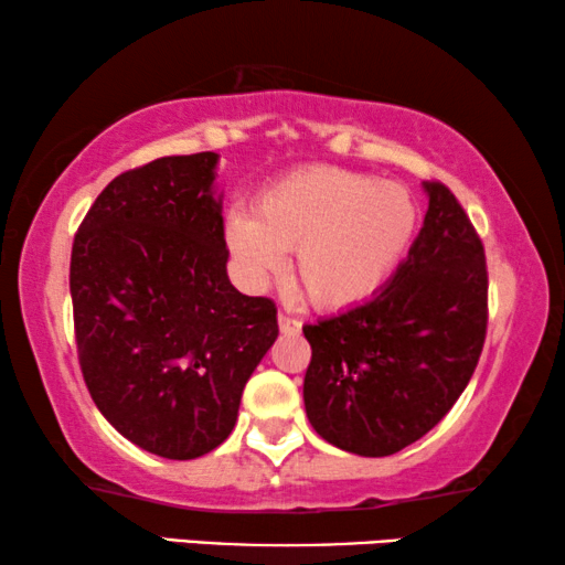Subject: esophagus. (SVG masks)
<instances>
[{
  "label": "esophagus",
  "instance_id": "obj_1",
  "mask_svg": "<svg viewBox=\"0 0 565 565\" xmlns=\"http://www.w3.org/2000/svg\"><path fill=\"white\" fill-rule=\"evenodd\" d=\"M277 323H280L282 334H296V331H300V321L292 319V316H288V313L277 316Z\"/></svg>",
  "mask_w": 565,
  "mask_h": 565
}]
</instances>
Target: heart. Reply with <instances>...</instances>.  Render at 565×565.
I'll use <instances>...</instances> for the list:
<instances>
[{
  "instance_id": "heart-1",
  "label": "heart",
  "mask_w": 565,
  "mask_h": 565,
  "mask_svg": "<svg viewBox=\"0 0 565 565\" xmlns=\"http://www.w3.org/2000/svg\"><path fill=\"white\" fill-rule=\"evenodd\" d=\"M419 207L401 184L337 167H306L262 192L254 215L231 211L226 244L244 282L267 288L292 275L319 308L342 311L373 298L404 259Z\"/></svg>"
}]
</instances>
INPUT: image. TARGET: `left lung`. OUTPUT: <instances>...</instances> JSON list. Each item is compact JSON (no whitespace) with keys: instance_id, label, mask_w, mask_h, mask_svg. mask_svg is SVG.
Listing matches in <instances>:
<instances>
[{"instance_id":"obj_1","label":"left lung","mask_w":565,"mask_h":565,"mask_svg":"<svg viewBox=\"0 0 565 565\" xmlns=\"http://www.w3.org/2000/svg\"><path fill=\"white\" fill-rule=\"evenodd\" d=\"M429 198L408 257L373 298L306 323L311 427L339 450L385 458L443 422L473 375L486 339V254L445 184Z\"/></svg>"}]
</instances>
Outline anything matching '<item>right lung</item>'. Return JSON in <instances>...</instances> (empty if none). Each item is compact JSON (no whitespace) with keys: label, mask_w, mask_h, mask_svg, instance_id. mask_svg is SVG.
<instances>
[{"label":"right lung","mask_w":565,"mask_h":565,"mask_svg":"<svg viewBox=\"0 0 565 565\" xmlns=\"http://www.w3.org/2000/svg\"><path fill=\"white\" fill-rule=\"evenodd\" d=\"M218 153L161 157L99 192L76 231L72 303L99 414L146 452L195 460L234 429L277 339L269 298L228 280Z\"/></svg>","instance_id":"1"}]
</instances>
